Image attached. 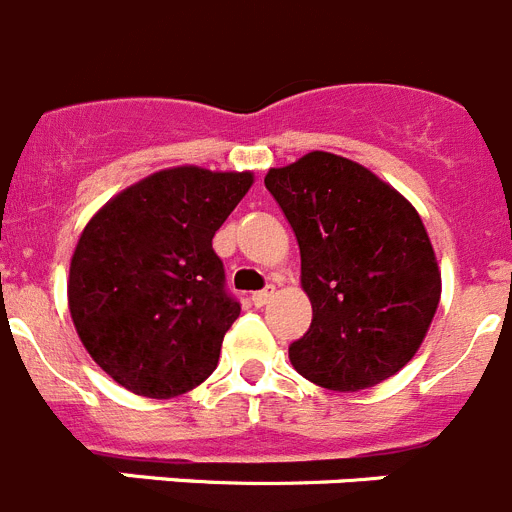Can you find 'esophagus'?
I'll use <instances>...</instances> for the list:
<instances>
[{
  "label": "esophagus",
  "instance_id": "1",
  "mask_svg": "<svg viewBox=\"0 0 512 512\" xmlns=\"http://www.w3.org/2000/svg\"><path fill=\"white\" fill-rule=\"evenodd\" d=\"M274 292H277V289H274V287H266V289H261V292H253L251 302H253V305H256V307H264L266 302H269L271 297H274Z\"/></svg>",
  "mask_w": 512,
  "mask_h": 512
}]
</instances>
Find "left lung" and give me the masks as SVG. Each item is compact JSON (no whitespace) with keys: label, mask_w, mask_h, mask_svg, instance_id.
I'll use <instances>...</instances> for the list:
<instances>
[{"label":"left lung","mask_w":512,"mask_h":512,"mask_svg":"<svg viewBox=\"0 0 512 512\" xmlns=\"http://www.w3.org/2000/svg\"><path fill=\"white\" fill-rule=\"evenodd\" d=\"M264 184L297 235L312 305L292 366L333 392L390 379L418 354L441 300L418 210L366 166L325 151L269 169Z\"/></svg>","instance_id":"1"}]
</instances>
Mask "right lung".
I'll return each mask as SVG.
<instances>
[{
    "instance_id": "1",
    "label": "right lung",
    "mask_w": 512,
    "mask_h": 512,
    "mask_svg": "<svg viewBox=\"0 0 512 512\" xmlns=\"http://www.w3.org/2000/svg\"><path fill=\"white\" fill-rule=\"evenodd\" d=\"M251 184V171H156L81 230L71 320L89 356L125 390L169 400L215 372L241 305L225 292L212 238Z\"/></svg>"
}]
</instances>
